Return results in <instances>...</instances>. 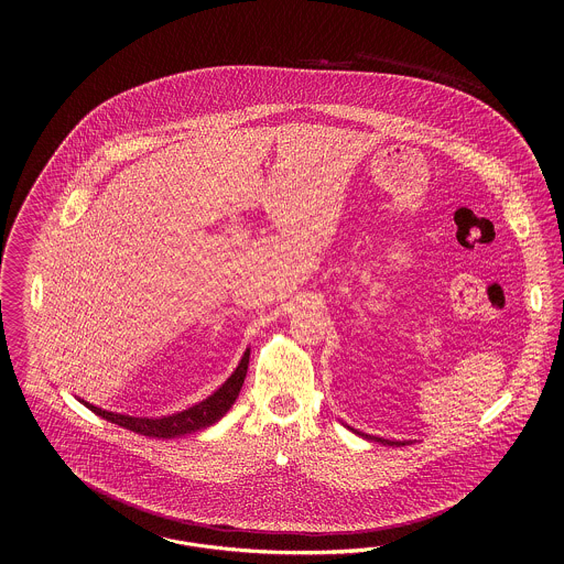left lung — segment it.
Wrapping results in <instances>:
<instances>
[{
    "label": "left lung",
    "mask_w": 564,
    "mask_h": 564,
    "mask_svg": "<svg viewBox=\"0 0 564 564\" xmlns=\"http://www.w3.org/2000/svg\"><path fill=\"white\" fill-rule=\"evenodd\" d=\"M370 440H375V442H380V444H389V446H403V442H391V440H382V437H370Z\"/></svg>",
    "instance_id": "left-lung-1"
}]
</instances>
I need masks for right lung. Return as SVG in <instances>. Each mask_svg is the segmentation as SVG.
Returning a JSON list of instances; mask_svg holds the SVG:
<instances>
[{"label": "right lung", "mask_w": 564, "mask_h": 564, "mask_svg": "<svg viewBox=\"0 0 564 564\" xmlns=\"http://www.w3.org/2000/svg\"><path fill=\"white\" fill-rule=\"evenodd\" d=\"M247 366H249V352L242 355L239 368L215 391L212 398L192 405L184 412H177L173 416H164V419H137V416H124V414L108 412V410H101L97 405H88V403L86 405L95 414L108 419L120 427H127V430L134 431V433L156 437V440H171V437H180V435H186L192 431L205 430V427L217 423L232 408V403L237 402L242 382H245V375H247Z\"/></svg>", "instance_id": "add662e5"}]
</instances>
